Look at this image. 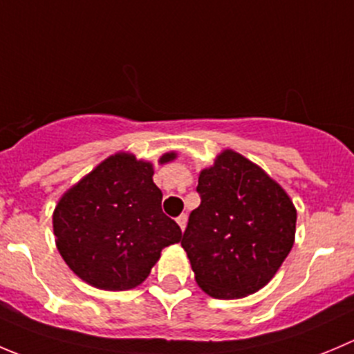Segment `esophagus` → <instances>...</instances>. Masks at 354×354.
Listing matches in <instances>:
<instances>
[{
	"mask_svg": "<svg viewBox=\"0 0 354 354\" xmlns=\"http://www.w3.org/2000/svg\"><path fill=\"white\" fill-rule=\"evenodd\" d=\"M176 223H178V225H180L181 232H183V230L187 228V214H181V216H178V218H176Z\"/></svg>",
	"mask_w": 354,
	"mask_h": 354,
	"instance_id": "1",
	"label": "esophagus"
}]
</instances>
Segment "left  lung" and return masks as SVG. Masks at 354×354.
I'll return each mask as SVG.
<instances>
[{"label": "left lung", "instance_id": "8db88e82", "mask_svg": "<svg viewBox=\"0 0 354 354\" xmlns=\"http://www.w3.org/2000/svg\"><path fill=\"white\" fill-rule=\"evenodd\" d=\"M197 192L201 205L181 239L195 282L216 299L263 289L294 245L297 212L289 195L233 150L201 171Z\"/></svg>", "mask_w": 354, "mask_h": 354}]
</instances>
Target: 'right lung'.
Instances as JSON below:
<instances>
[{
    "mask_svg": "<svg viewBox=\"0 0 354 354\" xmlns=\"http://www.w3.org/2000/svg\"><path fill=\"white\" fill-rule=\"evenodd\" d=\"M176 153H164L160 164ZM153 166L119 152L68 188L53 212L57 249L81 280L104 290L135 289L150 275L160 250L181 240L162 212Z\"/></svg>",
    "mask_w": 354,
    "mask_h": 354,
    "instance_id": "1",
    "label": "right lung"
}]
</instances>
